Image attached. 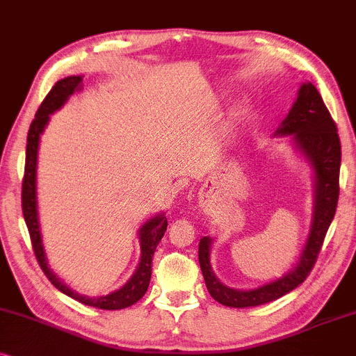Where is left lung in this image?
<instances>
[{
  "label": "left lung",
  "mask_w": 356,
  "mask_h": 356,
  "mask_svg": "<svg viewBox=\"0 0 356 356\" xmlns=\"http://www.w3.org/2000/svg\"><path fill=\"white\" fill-rule=\"evenodd\" d=\"M275 136H290L293 149L298 151L312 170V202L311 227L305 248L295 267L277 278L250 290L226 286L216 278L210 264L213 238L205 236L198 244V262L205 278L208 293L213 300L229 307H252L275 301L286 293L295 290L306 280L314 267L325 233L334 220L339 202V172L342 151L337 127L327 111L321 94L309 81L302 83L298 89V97L280 123Z\"/></svg>",
  "instance_id": "left-lung-1"
}]
</instances>
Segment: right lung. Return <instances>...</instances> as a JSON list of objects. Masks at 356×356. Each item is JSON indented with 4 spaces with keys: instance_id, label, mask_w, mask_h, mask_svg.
I'll list each match as a JSON object with an SVG mask.
<instances>
[{
    "instance_id": "right-lung-1",
    "label": "right lung",
    "mask_w": 356,
    "mask_h": 356,
    "mask_svg": "<svg viewBox=\"0 0 356 356\" xmlns=\"http://www.w3.org/2000/svg\"><path fill=\"white\" fill-rule=\"evenodd\" d=\"M83 78L84 76H68V78L60 79L51 88V91L47 94L44 102L40 104L39 111L35 113V118L31 123L29 134H27V148H26V170H24V181H22V213L24 220H26L27 229H29L32 248H34L37 262L40 268L44 270L47 278L51 282L56 290L65 293L66 296L73 298V300L83 302L86 306L97 307V309H123L135 305L140 301L148 290L151 280V262H153L154 250L158 248L159 241L168 229V220H165L164 211L158 213L148 221H145L138 229L140 239V262L136 265L135 272L129 278L125 285L118 288V290L108 293L104 296H84L79 295L76 290H71L68 285H65L58 277L54 273V270L49 267V260H47L44 243H42V231L39 221V202H37V163H39V146L40 136L44 134L47 125L50 122V115H54L56 111L68 102V99L74 92L83 89Z\"/></svg>"
}]
</instances>
